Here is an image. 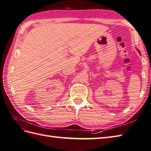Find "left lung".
<instances>
[{
  "label": "left lung",
  "mask_w": 151,
  "mask_h": 151,
  "mask_svg": "<svg viewBox=\"0 0 151 151\" xmlns=\"http://www.w3.org/2000/svg\"><path fill=\"white\" fill-rule=\"evenodd\" d=\"M138 52H139V54H141V53H140V52H139V50H138Z\"/></svg>",
  "instance_id": "1"
}]
</instances>
